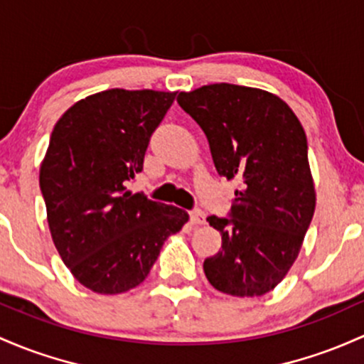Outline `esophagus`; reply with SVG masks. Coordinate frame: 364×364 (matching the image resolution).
<instances>
[{"label":"esophagus","mask_w":364,"mask_h":364,"mask_svg":"<svg viewBox=\"0 0 364 364\" xmlns=\"http://www.w3.org/2000/svg\"><path fill=\"white\" fill-rule=\"evenodd\" d=\"M190 219L193 225H205V213L202 209H193L190 213Z\"/></svg>","instance_id":"1"}]
</instances>
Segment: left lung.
Here are the masks:
<instances>
[{
  "mask_svg": "<svg viewBox=\"0 0 364 364\" xmlns=\"http://www.w3.org/2000/svg\"><path fill=\"white\" fill-rule=\"evenodd\" d=\"M178 103L205 133L218 174L240 183L228 218H207L223 245L203 261L205 277L235 297L269 292L297 259L314 214L304 129L283 100L255 87L202 86Z\"/></svg>",
  "mask_w": 364,
  "mask_h": 364,
  "instance_id": "1",
  "label": "left lung"
}]
</instances>
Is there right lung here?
<instances>
[{"mask_svg": "<svg viewBox=\"0 0 364 364\" xmlns=\"http://www.w3.org/2000/svg\"><path fill=\"white\" fill-rule=\"evenodd\" d=\"M176 93L109 90L55 124L39 188L60 257L86 289L122 294L146 277L188 213L127 191Z\"/></svg>", "mask_w": 364, "mask_h": 364, "instance_id": "1", "label": "right lung"}]
</instances>
